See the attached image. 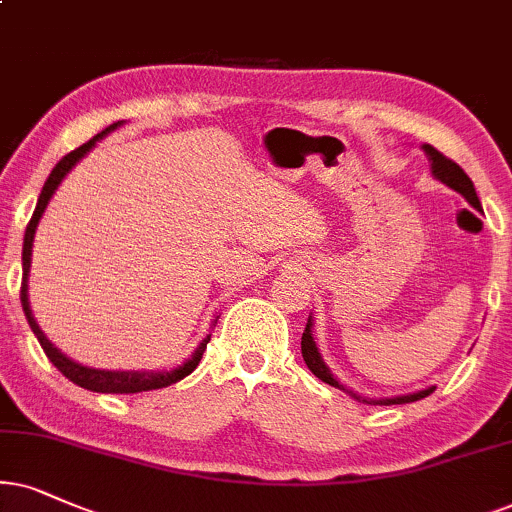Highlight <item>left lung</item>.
I'll return each instance as SVG.
<instances>
[{"label":"left lung","mask_w":512,"mask_h":512,"mask_svg":"<svg viewBox=\"0 0 512 512\" xmlns=\"http://www.w3.org/2000/svg\"><path fill=\"white\" fill-rule=\"evenodd\" d=\"M423 151H425V155H428V158H430L432 174H435V179L442 181V184L449 186V189H454V191L461 193V196H463L465 200H468L472 208L482 210L480 198H477L475 186H472V181H470L468 174H465V172L461 170V167H458V165L454 163V160H449L444 153H439L435 146L423 144ZM302 357H304V364H307V368L316 375V378L323 380V383L338 387V390H345V387L340 385V380L333 378L331 368L326 366V361L321 359L319 347H316V342H314V338H312V316H309L307 328H304V333H302ZM345 392H347L352 399L361 401V404L392 406V404H411V401H418V399L428 397V394L435 392V387H425V390H418V392H413V394H399V397H380V399L361 397V394L352 392V390H345Z\"/></svg>","instance_id":"left-lung-1"}]
</instances>
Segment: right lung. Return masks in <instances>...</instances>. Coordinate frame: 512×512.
<instances>
[{
  "mask_svg": "<svg viewBox=\"0 0 512 512\" xmlns=\"http://www.w3.org/2000/svg\"><path fill=\"white\" fill-rule=\"evenodd\" d=\"M122 125L120 122H113L111 127L103 129L101 134H96L94 139H89L87 144H82L80 148H75V151H70L68 155H63L61 160H58L54 170H51L49 179L44 181L42 186V193L40 198H37V208L32 212L30 222H28V229H25V238H23V283H21V304H23V312H25V319H28L32 333H35V338L40 340V345L44 349V354H47L51 364H54L58 371L66 375L68 380H73L75 385L84 387V390H92V392H106V394H134V392H148V390H160V387H167L172 383H179L181 378H186L191 371H196V366L200 364V359H203V352L208 349V342H210V335L205 338L200 345L196 347V352L191 354V359H186L184 364L172 368V371H101V368H89V366H82V364H75L73 359H68L66 354L61 352V349H56L51 342L47 340V335L42 333V328L37 326L35 316H32V309H30V302H28V276H30V260H32V241H35V231H37V224H40V219L44 215V210H47L51 196H54L58 184H61L63 177L73 170V167L80 163V160L92 151V146L99 141L101 137H106L108 132H113V129H118Z\"/></svg>",
  "mask_w": 512,
  "mask_h": 512,
  "instance_id": "add662e5",
  "label": "right lung"
}]
</instances>
